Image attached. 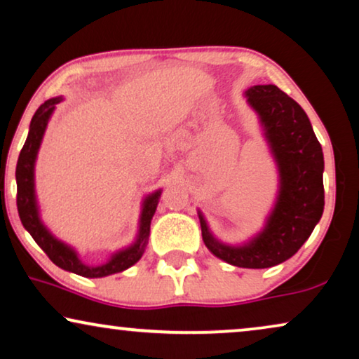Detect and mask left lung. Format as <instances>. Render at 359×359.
<instances>
[{"label": "left lung", "instance_id": "8db88e82", "mask_svg": "<svg viewBox=\"0 0 359 359\" xmlns=\"http://www.w3.org/2000/svg\"><path fill=\"white\" fill-rule=\"evenodd\" d=\"M259 117L276 160L279 191L263 230L245 245H225L214 237L199 212L201 232L210 253L238 268H271L297 253L322 217L323 154L311 121L292 97L274 85L245 93Z\"/></svg>", "mask_w": 359, "mask_h": 359}]
</instances>
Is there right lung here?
<instances>
[{
	"mask_svg": "<svg viewBox=\"0 0 359 359\" xmlns=\"http://www.w3.org/2000/svg\"><path fill=\"white\" fill-rule=\"evenodd\" d=\"M60 101L62 97H52V100H47L43 104H41V107H39L36 114L32 117L26 144H24L21 154H19L16 165V204L19 219H21L24 229L31 233V237L36 240V243L46 252L47 257L50 258L58 268L65 269V271L80 274V276L85 278H104L109 276V274L124 271V269L130 268L132 264H135L142 258L147 243H149L150 222L156 210V205H158L161 191H155V193L149 194L144 199L140 214L139 235H137L134 245L114 253L109 262H106L104 264H100V266H88V264H85L80 258H78L75 250L53 237V235L47 230L46 225L41 222V217H39L36 189H34V165H36L37 151L39 147H41L48 119H50L53 109H55V106Z\"/></svg>",
	"mask_w": 359,
	"mask_h": 359,
	"instance_id": "1",
	"label": "right lung"
}]
</instances>
